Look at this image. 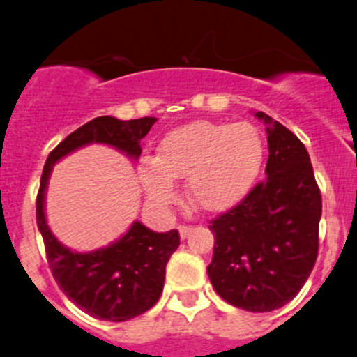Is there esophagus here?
<instances>
[{
	"instance_id": "obj_1",
	"label": "esophagus",
	"mask_w": 357,
	"mask_h": 357,
	"mask_svg": "<svg viewBox=\"0 0 357 357\" xmlns=\"http://www.w3.org/2000/svg\"><path fill=\"white\" fill-rule=\"evenodd\" d=\"M190 230H192V227H190V225H179V237L186 238L188 237Z\"/></svg>"
}]
</instances>
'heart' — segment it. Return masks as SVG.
Returning <instances> with one entry per match:
<instances>
[{
  "mask_svg": "<svg viewBox=\"0 0 357 357\" xmlns=\"http://www.w3.org/2000/svg\"><path fill=\"white\" fill-rule=\"evenodd\" d=\"M265 160V143L251 123L199 122L171 130L155 158L137 167L144 193L157 206L174 200L172 179L185 176L190 200L207 213L237 206L252 190Z\"/></svg>",
  "mask_w": 357,
  "mask_h": 357,
  "instance_id": "obj_1",
  "label": "heart"
}]
</instances>
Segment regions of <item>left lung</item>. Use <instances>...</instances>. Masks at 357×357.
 Returning a JSON list of instances; mask_svg holds the SVG:
<instances>
[{
  "mask_svg": "<svg viewBox=\"0 0 357 357\" xmlns=\"http://www.w3.org/2000/svg\"><path fill=\"white\" fill-rule=\"evenodd\" d=\"M266 123V178L241 202L214 218L213 288L230 305L271 312L291 302L314 268L323 202L302 141L278 120Z\"/></svg>",
  "mask_w": 357,
  "mask_h": 357,
  "instance_id": "obj_1",
  "label": "left lung"
}]
</instances>
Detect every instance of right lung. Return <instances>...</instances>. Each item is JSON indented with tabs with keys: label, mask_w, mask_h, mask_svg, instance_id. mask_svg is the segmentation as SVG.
<instances>
[{
	"label": "right lung",
	"mask_w": 357,
	"mask_h": 357,
	"mask_svg": "<svg viewBox=\"0 0 357 357\" xmlns=\"http://www.w3.org/2000/svg\"><path fill=\"white\" fill-rule=\"evenodd\" d=\"M157 122L153 116L119 120L98 116L69 134L48 155L36 197V223L45 242L48 265L59 288L73 303L102 321L122 323L141 316L158 302L164 289L165 265L179 245L178 230H150L134 221L126 235L108 248L75 252L62 245L45 218V190L55 162L91 143H102L139 158L141 139Z\"/></svg>",
	"instance_id": "right-lung-1"
}]
</instances>
